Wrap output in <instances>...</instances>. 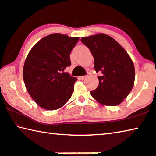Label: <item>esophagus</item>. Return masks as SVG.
Segmentation results:
<instances>
[{
	"instance_id": "esophagus-1",
	"label": "esophagus",
	"mask_w": 156,
	"mask_h": 156,
	"mask_svg": "<svg viewBox=\"0 0 156 156\" xmlns=\"http://www.w3.org/2000/svg\"><path fill=\"white\" fill-rule=\"evenodd\" d=\"M87 78V76H80V79L81 80H86V79Z\"/></svg>"
}]
</instances>
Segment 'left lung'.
<instances>
[{
    "mask_svg": "<svg viewBox=\"0 0 156 156\" xmlns=\"http://www.w3.org/2000/svg\"><path fill=\"white\" fill-rule=\"evenodd\" d=\"M81 41L91 52L95 70L102 74L91 96L102 105L121 104L135 82V66L130 56L118 42L104 33L81 37Z\"/></svg>",
    "mask_w": 156,
    "mask_h": 156,
    "instance_id": "left-lung-1",
    "label": "left lung"
}]
</instances>
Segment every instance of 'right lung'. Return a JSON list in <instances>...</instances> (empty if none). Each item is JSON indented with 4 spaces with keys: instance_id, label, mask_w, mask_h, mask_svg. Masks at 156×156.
<instances>
[{
    "instance_id": "right-lung-1",
    "label": "right lung",
    "mask_w": 156,
    "mask_h": 156,
    "mask_svg": "<svg viewBox=\"0 0 156 156\" xmlns=\"http://www.w3.org/2000/svg\"><path fill=\"white\" fill-rule=\"evenodd\" d=\"M80 37L53 33L42 38L26 57L23 77L30 97L42 109L56 110L70 100L77 79L64 70Z\"/></svg>"
}]
</instances>
